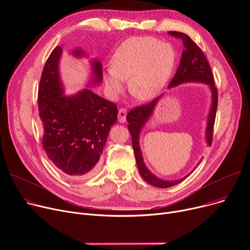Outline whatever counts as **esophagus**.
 Returning <instances> with one entry per match:
<instances>
[{"label": "esophagus", "mask_w": 250, "mask_h": 250, "mask_svg": "<svg viewBox=\"0 0 250 250\" xmlns=\"http://www.w3.org/2000/svg\"><path fill=\"white\" fill-rule=\"evenodd\" d=\"M118 121L121 123H125L126 120V109L125 108H120L118 109Z\"/></svg>", "instance_id": "1"}]
</instances>
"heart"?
<instances>
[{"label": "heart", "mask_w": 250, "mask_h": 250, "mask_svg": "<svg viewBox=\"0 0 250 250\" xmlns=\"http://www.w3.org/2000/svg\"><path fill=\"white\" fill-rule=\"evenodd\" d=\"M171 45L153 37H133L118 47L111 59V69L104 74V83L113 96L124 89L128 79L133 96L146 100L154 97L167 83L175 64Z\"/></svg>", "instance_id": "1"}]
</instances>
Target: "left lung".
<instances>
[{"instance_id":"8db88e82","label":"left lung","mask_w":250,"mask_h":250,"mask_svg":"<svg viewBox=\"0 0 250 250\" xmlns=\"http://www.w3.org/2000/svg\"><path fill=\"white\" fill-rule=\"evenodd\" d=\"M168 34L171 35L172 37L181 39L183 42V47H185L182 51L177 71L173 76L171 82L169 83L168 88L174 87L185 82H204L208 84L209 87H211L213 94V103L211 112L208 114V122L207 127V142L208 146H212L214 125L218 107V89L215 85L214 76L211 67H209V63L201 47L196 44L188 35L177 31H169ZM158 99L159 97L149 103L139 105V106L130 109L126 115V121L128 123V132L130 133V136H132L133 149L135 152L136 162L141 176L144 178V180L147 181L149 185L153 187L166 188L178 185L179 182H181L183 179H186L189 174L186 178H182L179 180L166 181L159 179L158 177L153 175L147 169L145 164H144L139 146V135L143 125H145L151 113L153 112L155 104L158 101Z\"/></svg>"}]
</instances>
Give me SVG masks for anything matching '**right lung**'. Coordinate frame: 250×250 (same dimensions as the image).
<instances>
[{
	"label": "right lung",
	"mask_w": 250,
	"mask_h": 250,
	"mask_svg": "<svg viewBox=\"0 0 250 250\" xmlns=\"http://www.w3.org/2000/svg\"><path fill=\"white\" fill-rule=\"evenodd\" d=\"M73 54L80 56L82 51ZM61 55V46L51 51L39 82L38 110L44 130L42 144L62 172L84 179L96 171L109 129L117 120V106L90 89L62 96L58 71ZM93 74L92 83H99L102 65L98 61L93 62Z\"/></svg>",
	"instance_id": "right-lung-1"
}]
</instances>
